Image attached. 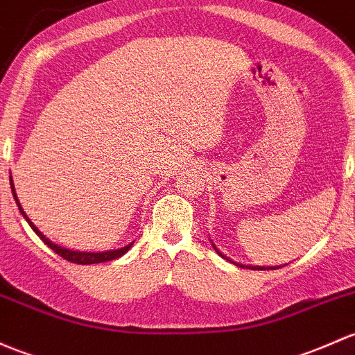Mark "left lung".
Wrapping results in <instances>:
<instances>
[{
	"mask_svg": "<svg viewBox=\"0 0 355 355\" xmlns=\"http://www.w3.org/2000/svg\"><path fill=\"white\" fill-rule=\"evenodd\" d=\"M212 246H214V245H212ZM214 248H216V246H214ZM216 252H218L221 257H225L221 252H219L218 248H216ZM225 259H226V257H225ZM240 267H245V266H240ZM248 268H260V270H263V268H266V267H248ZM270 268H279V267H270Z\"/></svg>",
	"mask_w": 355,
	"mask_h": 355,
	"instance_id": "obj_1",
	"label": "left lung"
}]
</instances>
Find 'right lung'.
Returning a JSON list of instances; mask_svg holds the SVG:
<instances>
[{
    "label": "right lung",
    "mask_w": 355,
    "mask_h": 355,
    "mask_svg": "<svg viewBox=\"0 0 355 355\" xmlns=\"http://www.w3.org/2000/svg\"><path fill=\"white\" fill-rule=\"evenodd\" d=\"M10 184H11V192H13L15 200H17V206H18V209H20L21 214H24V218L27 219V223L30 225V227H32V230L35 231L37 236H39L40 240L44 241V243H46L47 246H49L51 250H54V252L58 253V255H61L62 259L68 260V262L80 263V266H89V263H102V262H109V260H115V259H119V257L124 255V253L128 252V250L130 248V246H132V243H130V245H128V246H124V248H119V250H109V252H102V253H87V252H73V250L62 248V246H59V245L52 243V241L49 240V238L44 236V234L40 233L39 230H37L35 225H33V223L30 221V219L27 218V214H25V211H24V209H21L20 202H18V197H17V192H15V187H13V182H11V178H10Z\"/></svg>",
    "instance_id": "obj_1"
}]
</instances>
